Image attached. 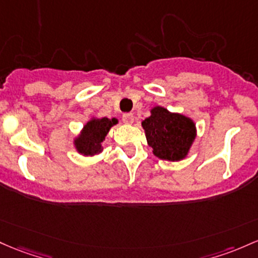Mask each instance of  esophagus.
Segmentation results:
<instances>
[{
    "mask_svg": "<svg viewBox=\"0 0 258 258\" xmlns=\"http://www.w3.org/2000/svg\"><path fill=\"white\" fill-rule=\"evenodd\" d=\"M134 114L132 112H126V114L122 115V121L124 123L127 124H131L132 122H134Z\"/></svg>",
    "mask_w": 258,
    "mask_h": 258,
    "instance_id": "34e87169",
    "label": "esophagus"
}]
</instances>
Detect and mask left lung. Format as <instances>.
Returning <instances> with one entry per match:
<instances>
[{
    "mask_svg": "<svg viewBox=\"0 0 258 258\" xmlns=\"http://www.w3.org/2000/svg\"><path fill=\"white\" fill-rule=\"evenodd\" d=\"M142 127L153 154L163 160L183 159L196 138V124L191 118L161 106L153 107Z\"/></svg>",
    "mask_w": 258,
    "mask_h": 258,
    "instance_id": "left-lung-1",
    "label": "left lung"
}]
</instances>
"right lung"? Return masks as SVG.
Listing matches in <instances>:
<instances>
[{"label": "right lung", "mask_w": 258, "mask_h": 258, "mask_svg": "<svg viewBox=\"0 0 258 258\" xmlns=\"http://www.w3.org/2000/svg\"><path fill=\"white\" fill-rule=\"evenodd\" d=\"M117 123L116 118H95L93 117L84 124L81 135L75 138V147L78 153L83 155H95L103 151L101 143L105 140L107 132L114 124Z\"/></svg>", "instance_id": "right-lung-1"}]
</instances>
